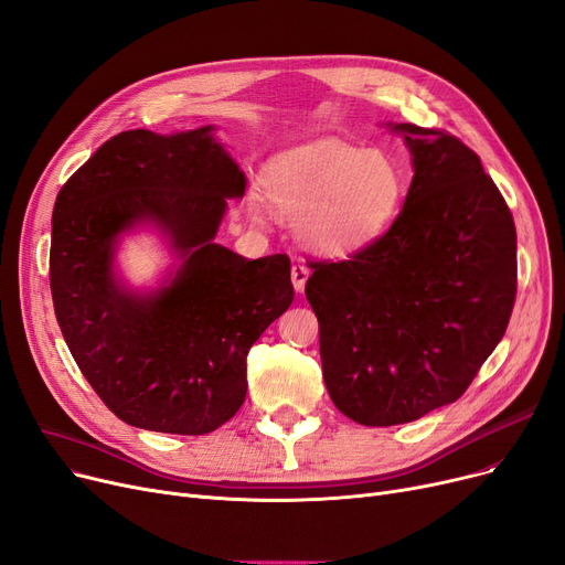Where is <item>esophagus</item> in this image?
Instances as JSON below:
<instances>
[{"instance_id": "34e87169", "label": "esophagus", "mask_w": 565, "mask_h": 565, "mask_svg": "<svg viewBox=\"0 0 565 565\" xmlns=\"http://www.w3.org/2000/svg\"><path fill=\"white\" fill-rule=\"evenodd\" d=\"M290 279H292V286H296V290L302 292L305 284L309 279V267L305 263H296L290 267Z\"/></svg>"}]
</instances>
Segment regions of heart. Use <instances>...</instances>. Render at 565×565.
Listing matches in <instances>:
<instances>
[{"instance_id": "1", "label": "heart", "mask_w": 565, "mask_h": 565, "mask_svg": "<svg viewBox=\"0 0 565 565\" xmlns=\"http://www.w3.org/2000/svg\"><path fill=\"white\" fill-rule=\"evenodd\" d=\"M406 189V168L392 152L318 140L269 163L265 170L268 195L254 189L247 210L256 224H265L273 207L298 216V235L311 252L347 258L390 228Z\"/></svg>"}]
</instances>
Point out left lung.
<instances>
[{
    "instance_id": "8db88e82",
    "label": "left lung",
    "mask_w": 565,
    "mask_h": 565,
    "mask_svg": "<svg viewBox=\"0 0 565 565\" xmlns=\"http://www.w3.org/2000/svg\"><path fill=\"white\" fill-rule=\"evenodd\" d=\"M390 131L415 170L402 212L349 260L311 263L305 286L330 399L364 427L457 402L518 296V233L480 157L438 129Z\"/></svg>"
}]
</instances>
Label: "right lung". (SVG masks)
<instances>
[{
    "mask_svg": "<svg viewBox=\"0 0 565 565\" xmlns=\"http://www.w3.org/2000/svg\"><path fill=\"white\" fill-rule=\"evenodd\" d=\"M244 173L212 127L106 140L53 210L51 290L83 376L131 427L201 436L247 397V353L292 302L284 254L247 260L214 242ZM138 223L169 235L183 265L161 289L114 277L116 237Z\"/></svg>",
    "mask_w": 565,
    "mask_h": 565,
    "instance_id": "1",
    "label": "right lung"
}]
</instances>
